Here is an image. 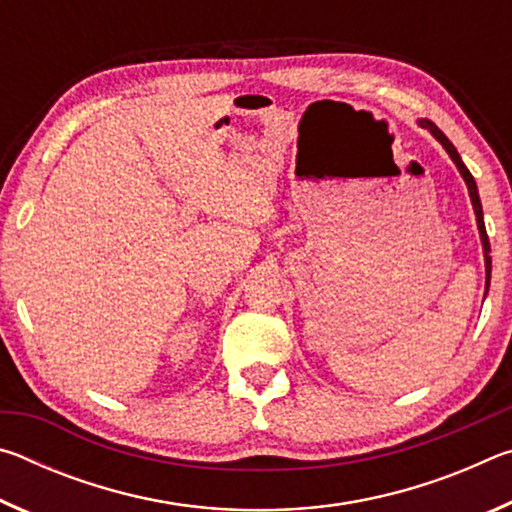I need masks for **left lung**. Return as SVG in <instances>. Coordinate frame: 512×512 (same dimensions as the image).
<instances>
[{
	"label": "left lung",
	"mask_w": 512,
	"mask_h": 512,
	"mask_svg": "<svg viewBox=\"0 0 512 512\" xmlns=\"http://www.w3.org/2000/svg\"><path fill=\"white\" fill-rule=\"evenodd\" d=\"M418 124L422 128H427V131L436 137V140L443 144V149L449 153V158L454 160L456 169L461 171V176L465 180L467 185V192H470V201H472V207H474V214H476V225H479V235H481V244H483V259H485V293H488V287H490V273H492V257H490V241H488V232H485V223H483V207H481V198H479V189H476V183L472 178V173L467 171V167L461 160V155H458V151L454 149V144L447 140L445 133L440 131V128L433 124V121L429 119H420Z\"/></svg>",
	"instance_id": "8db88e82"
}]
</instances>
